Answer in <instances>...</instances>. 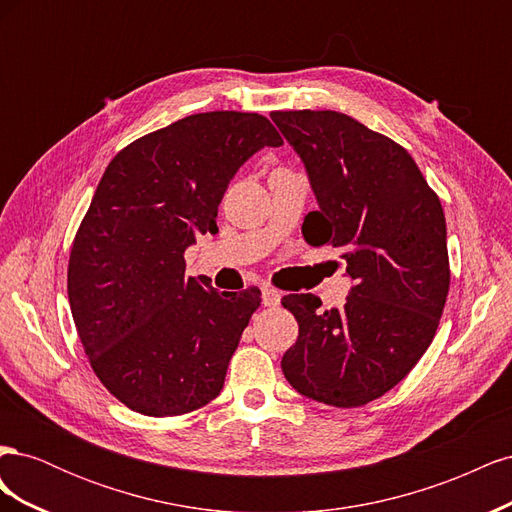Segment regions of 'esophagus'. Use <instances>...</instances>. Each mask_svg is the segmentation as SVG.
Segmentation results:
<instances>
[{
  "label": "esophagus",
  "instance_id": "34e87169",
  "mask_svg": "<svg viewBox=\"0 0 512 512\" xmlns=\"http://www.w3.org/2000/svg\"><path fill=\"white\" fill-rule=\"evenodd\" d=\"M280 301H282V294L277 292L275 288H271V286L262 288V305H265V307H277V305H280Z\"/></svg>",
  "mask_w": 512,
  "mask_h": 512
}]
</instances>
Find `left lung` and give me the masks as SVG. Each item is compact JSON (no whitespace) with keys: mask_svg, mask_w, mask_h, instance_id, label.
I'll use <instances>...</instances> for the list:
<instances>
[{"mask_svg":"<svg viewBox=\"0 0 512 512\" xmlns=\"http://www.w3.org/2000/svg\"><path fill=\"white\" fill-rule=\"evenodd\" d=\"M271 119L316 196L307 243L337 250L354 282L346 305L327 312L314 294L282 299L299 322L282 371L309 399L359 408L404 380L436 335L451 284L444 211L410 153L356 119L335 111Z\"/></svg>","mask_w":512,"mask_h":512,"instance_id":"1","label":"left lung"}]
</instances>
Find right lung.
Returning <instances> with one entry per match:
<instances>
[{"label":"right lung","instance_id":"add662e5","mask_svg":"<svg viewBox=\"0 0 512 512\" xmlns=\"http://www.w3.org/2000/svg\"><path fill=\"white\" fill-rule=\"evenodd\" d=\"M284 141L258 113L179 119L121 149L76 232L68 299L100 382L147 416H177L220 395L260 290L218 292L185 277L183 252L215 218L237 170Z\"/></svg>","mask_w":512,"mask_h":512}]
</instances>
